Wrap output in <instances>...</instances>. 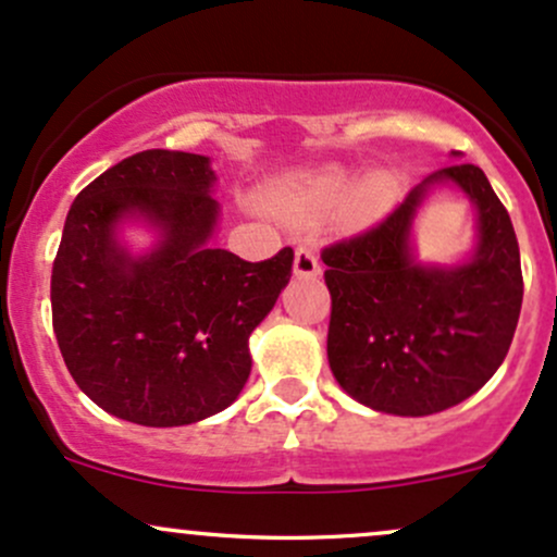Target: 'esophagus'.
<instances>
[{
  "mask_svg": "<svg viewBox=\"0 0 557 557\" xmlns=\"http://www.w3.org/2000/svg\"><path fill=\"white\" fill-rule=\"evenodd\" d=\"M293 272L298 274V277H317L320 274V259H317V253L307 246H301L296 250V261H293Z\"/></svg>",
  "mask_w": 557,
  "mask_h": 557,
  "instance_id": "esophagus-1",
  "label": "esophagus"
}]
</instances>
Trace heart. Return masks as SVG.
Segmentation results:
<instances>
[{
	"label": "heart",
	"mask_w": 557,
	"mask_h": 557,
	"mask_svg": "<svg viewBox=\"0 0 557 557\" xmlns=\"http://www.w3.org/2000/svg\"><path fill=\"white\" fill-rule=\"evenodd\" d=\"M351 188L355 189L354 194L350 193ZM348 194L352 195L346 206L348 219L357 224H370L388 211L391 200H394V182L383 174H372L354 187L348 171L325 166L301 176L298 182L280 187L274 200H277V209L293 222H311V219H320L338 209Z\"/></svg>",
	"instance_id": "b5f03b06"
}]
</instances>
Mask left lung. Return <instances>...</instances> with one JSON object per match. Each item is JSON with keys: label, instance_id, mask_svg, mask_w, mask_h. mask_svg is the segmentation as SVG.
<instances>
[{"label": "left lung", "instance_id": "obj_1", "mask_svg": "<svg viewBox=\"0 0 557 557\" xmlns=\"http://www.w3.org/2000/svg\"><path fill=\"white\" fill-rule=\"evenodd\" d=\"M455 184L480 213L474 256L417 261L411 224L431 186ZM333 298L327 362L375 412L423 418L473 396L512 344L523 301L521 253L505 206L473 163L433 171L381 224L322 250Z\"/></svg>", "mask_w": 557, "mask_h": 557}]
</instances>
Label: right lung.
Masks as SVG:
<instances>
[{
    "label": "right lung",
    "mask_w": 557,
    "mask_h": 557,
    "mask_svg": "<svg viewBox=\"0 0 557 557\" xmlns=\"http://www.w3.org/2000/svg\"><path fill=\"white\" fill-rule=\"evenodd\" d=\"M211 158L143 150L73 200L52 264V327L76 386L137 425H189L227 409L250 375L248 338L288 285L293 250L267 261L211 246ZM159 232L148 255L124 221Z\"/></svg>",
    "instance_id": "obj_1"
}]
</instances>
